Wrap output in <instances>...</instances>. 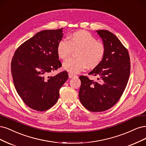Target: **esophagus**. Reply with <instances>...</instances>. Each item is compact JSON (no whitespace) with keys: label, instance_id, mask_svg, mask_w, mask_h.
<instances>
[{"label":"esophagus","instance_id":"obj_1","mask_svg":"<svg viewBox=\"0 0 146 146\" xmlns=\"http://www.w3.org/2000/svg\"><path fill=\"white\" fill-rule=\"evenodd\" d=\"M68 76H69L70 78H72L73 77L75 76V74H72V73H68Z\"/></svg>","mask_w":146,"mask_h":146}]
</instances>
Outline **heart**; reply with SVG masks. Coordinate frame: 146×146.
<instances>
[{
	"instance_id": "b5f03b06",
	"label": "heart",
	"mask_w": 146,
	"mask_h": 146,
	"mask_svg": "<svg viewBox=\"0 0 146 146\" xmlns=\"http://www.w3.org/2000/svg\"><path fill=\"white\" fill-rule=\"evenodd\" d=\"M73 48H78V57L69 58L63 63V68L73 74L82 71L87 65L90 68L96 67L101 62L106 52L104 44L97 41L95 37L85 30L73 33L69 36L68 40L59 41L56 49L59 58L66 59Z\"/></svg>"
}]
</instances>
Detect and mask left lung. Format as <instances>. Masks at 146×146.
Listing matches in <instances>:
<instances>
[{
  "mask_svg": "<svg viewBox=\"0 0 146 146\" xmlns=\"http://www.w3.org/2000/svg\"><path fill=\"white\" fill-rule=\"evenodd\" d=\"M106 48L101 62L88 73L96 81L80 76L79 100L83 106L93 112L106 111L115 106L125 90L130 76L128 50L109 31L98 30Z\"/></svg>",
  "mask_w": 146,
  "mask_h": 146,
  "instance_id": "8db88e82",
  "label": "left lung"
}]
</instances>
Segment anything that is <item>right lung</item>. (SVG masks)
<instances>
[{
  "mask_svg": "<svg viewBox=\"0 0 146 146\" xmlns=\"http://www.w3.org/2000/svg\"><path fill=\"white\" fill-rule=\"evenodd\" d=\"M63 29L41 31L21 44L11 60V69L16 90L31 109L43 111L53 107L59 90L68 78L64 71L54 76L49 74L62 66L57 45Z\"/></svg>",
  "mask_w": 146,
  "mask_h": 146,
  "instance_id": "obj_1",
  "label": "right lung"
}]
</instances>
